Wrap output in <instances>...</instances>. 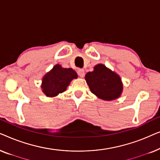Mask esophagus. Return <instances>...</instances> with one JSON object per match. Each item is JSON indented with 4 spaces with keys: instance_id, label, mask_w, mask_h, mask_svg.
I'll list each match as a JSON object with an SVG mask.
<instances>
[{
    "instance_id": "34e87169",
    "label": "esophagus",
    "mask_w": 160,
    "mask_h": 160,
    "mask_svg": "<svg viewBox=\"0 0 160 160\" xmlns=\"http://www.w3.org/2000/svg\"><path fill=\"white\" fill-rule=\"evenodd\" d=\"M78 76H79L81 78H83L84 76V75H85L84 70V69H78Z\"/></svg>"
}]
</instances>
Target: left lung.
Segmentation results:
<instances>
[{
	"instance_id": "8db88e82",
	"label": "left lung",
	"mask_w": 160,
	"mask_h": 160,
	"mask_svg": "<svg viewBox=\"0 0 160 160\" xmlns=\"http://www.w3.org/2000/svg\"><path fill=\"white\" fill-rule=\"evenodd\" d=\"M85 79L92 92L104 100L117 99L123 89L119 76L102 64L95 65L93 71L86 74Z\"/></svg>"
}]
</instances>
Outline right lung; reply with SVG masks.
Masks as SVG:
<instances>
[{
  "label": "right lung",
  "mask_w": 160,
  "mask_h": 160,
  "mask_svg": "<svg viewBox=\"0 0 160 160\" xmlns=\"http://www.w3.org/2000/svg\"><path fill=\"white\" fill-rule=\"evenodd\" d=\"M77 73L71 68H63L60 65L54 66L51 71L43 76L41 88L47 97H54L65 91Z\"/></svg>",
  "instance_id": "1"
}]
</instances>
